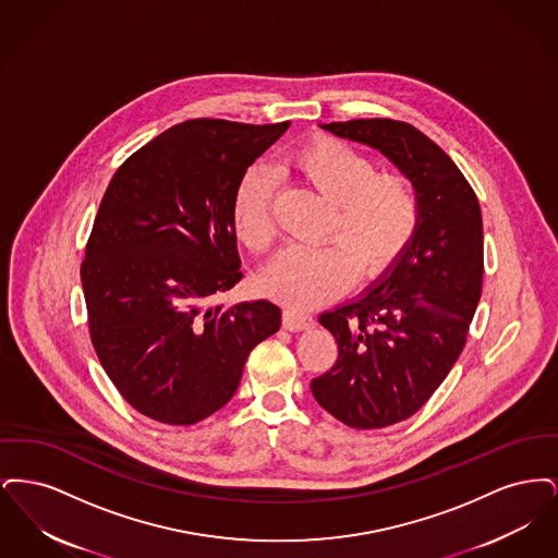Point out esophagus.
Wrapping results in <instances>:
<instances>
[{
    "label": "esophagus",
    "mask_w": 558,
    "mask_h": 558,
    "mask_svg": "<svg viewBox=\"0 0 558 558\" xmlns=\"http://www.w3.org/2000/svg\"><path fill=\"white\" fill-rule=\"evenodd\" d=\"M282 326L284 330H291V332H299V330H310L314 326V318L301 310H294L289 307L282 316Z\"/></svg>",
    "instance_id": "esophagus-1"
}]
</instances>
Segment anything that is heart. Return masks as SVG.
Segmentation results:
<instances>
[{
    "label": "heart",
    "mask_w": 558,
    "mask_h": 558,
    "mask_svg": "<svg viewBox=\"0 0 558 558\" xmlns=\"http://www.w3.org/2000/svg\"><path fill=\"white\" fill-rule=\"evenodd\" d=\"M284 165L332 201L324 244H291L266 271V287L294 307H318L353 280H374L398 262L421 228L423 201L412 178L378 171L376 160L345 142L316 135L287 155ZM232 223L242 244L262 255L276 239L274 186L264 169L242 173L232 198Z\"/></svg>",
    "instance_id": "b5f03b06"
}]
</instances>
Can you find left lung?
<instances>
[{
    "mask_svg": "<svg viewBox=\"0 0 558 558\" xmlns=\"http://www.w3.org/2000/svg\"><path fill=\"white\" fill-rule=\"evenodd\" d=\"M322 128L380 150L423 201L416 236L376 287L319 316L339 360L312 380L314 398L343 425L385 428L425 405L466 345L483 284L481 209L456 162L410 123L353 119Z\"/></svg>",
    "mask_w": 558,
    "mask_h": 558,
    "instance_id": "8db88e82",
    "label": "left lung"
}]
</instances>
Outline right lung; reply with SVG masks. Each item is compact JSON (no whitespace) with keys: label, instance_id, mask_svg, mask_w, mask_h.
<instances>
[{"label":"right lung","instance_id":"right-lung-1","mask_svg":"<svg viewBox=\"0 0 558 558\" xmlns=\"http://www.w3.org/2000/svg\"><path fill=\"white\" fill-rule=\"evenodd\" d=\"M289 130L192 119L112 175L81 264L92 345L140 414L190 426L239 389L248 353L278 332L269 301L213 305L242 280L232 198Z\"/></svg>","mask_w":558,"mask_h":558}]
</instances>
